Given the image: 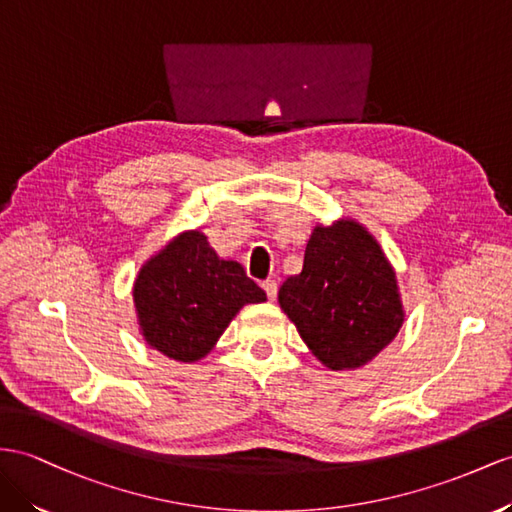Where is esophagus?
Listing matches in <instances>:
<instances>
[{"label": "esophagus", "instance_id": "34e87169", "mask_svg": "<svg viewBox=\"0 0 512 512\" xmlns=\"http://www.w3.org/2000/svg\"><path fill=\"white\" fill-rule=\"evenodd\" d=\"M261 287H264V292H266V296H268V300H274L277 298V281H272V279H268V281H264L261 283Z\"/></svg>", "mask_w": 512, "mask_h": 512}]
</instances>
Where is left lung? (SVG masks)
<instances>
[{
  "label": "left lung",
  "instance_id": "left-lung-1",
  "mask_svg": "<svg viewBox=\"0 0 512 512\" xmlns=\"http://www.w3.org/2000/svg\"><path fill=\"white\" fill-rule=\"evenodd\" d=\"M279 305L329 370L372 361L404 322L396 272L374 235L350 218L313 229L303 272L285 279Z\"/></svg>",
  "mask_w": 512,
  "mask_h": 512
}]
</instances>
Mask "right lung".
Returning <instances> with one entry per match:
<instances>
[{"instance_id": "1", "label": "right lung", "mask_w": 512, "mask_h": 512, "mask_svg": "<svg viewBox=\"0 0 512 512\" xmlns=\"http://www.w3.org/2000/svg\"><path fill=\"white\" fill-rule=\"evenodd\" d=\"M266 292L238 261L220 259L201 231L170 240L138 272L134 305L147 344L183 363L203 359L244 305Z\"/></svg>"}]
</instances>
